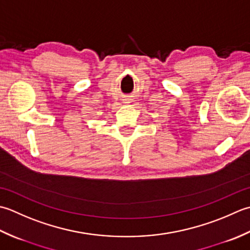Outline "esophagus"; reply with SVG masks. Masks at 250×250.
I'll use <instances>...</instances> for the list:
<instances>
[{
  "label": "esophagus",
  "instance_id": "obj_1",
  "mask_svg": "<svg viewBox=\"0 0 250 250\" xmlns=\"http://www.w3.org/2000/svg\"><path fill=\"white\" fill-rule=\"evenodd\" d=\"M126 104H128V103H126Z\"/></svg>",
  "mask_w": 250,
  "mask_h": 250
}]
</instances>
